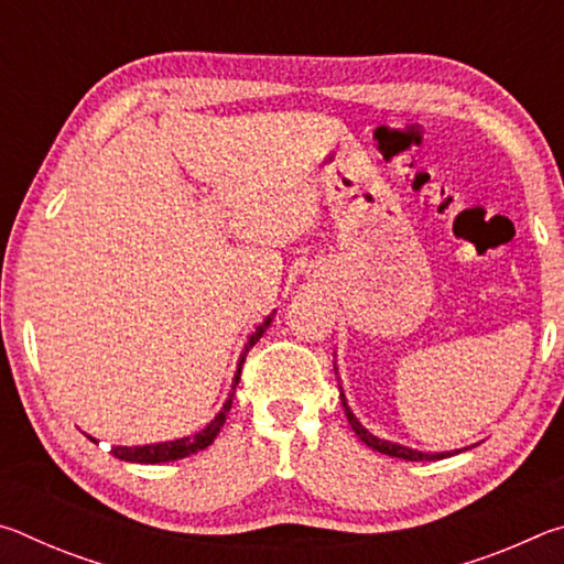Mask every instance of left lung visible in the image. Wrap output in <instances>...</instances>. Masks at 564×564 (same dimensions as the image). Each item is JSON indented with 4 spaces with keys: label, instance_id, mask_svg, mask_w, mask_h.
<instances>
[{
    "label": "left lung",
    "instance_id": "left-lung-1",
    "mask_svg": "<svg viewBox=\"0 0 564 564\" xmlns=\"http://www.w3.org/2000/svg\"><path fill=\"white\" fill-rule=\"evenodd\" d=\"M340 400H343V408H346V415H348V423L352 431H356V435L360 437L362 443H366L368 447H373V451L383 453V455H390V457H403V460H443V457H451L455 453L460 451H453V453H420V451H413V447H405V445H398V443H390V441H380V437H376L373 433H368L366 427L360 425V420L350 413V408L346 403V395H343L340 390Z\"/></svg>",
    "mask_w": 564,
    "mask_h": 564
}]
</instances>
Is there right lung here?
Listing matches in <instances>:
<instances>
[{
	"label": "right lung",
	"instance_id": "obj_1",
	"mask_svg": "<svg viewBox=\"0 0 564 564\" xmlns=\"http://www.w3.org/2000/svg\"><path fill=\"white\" fill-rule=\"evenodd\" d=\"M271 316L265 318L261 326H256V330L248 336L246 346H243V352L241 358H238V368H236V376H234V383H231V393H228L224 408L218 410V415L208 423L204 431H198L194 435L188 437H178V441H169V443H154V445H133V447H127V445H117L111 447V455L119 457V460H127V463H144V465H154V463H171V460H181V457L186 455H194L198 451H204V447L212 445L216 441V435L221 433V427L226 423V415L228 410H231V403H234V393H236V386L238 380H241V368H243V360H246V352L251 350L256 343H259V338L265 333V328L271 326ZM91 443H97V437H89Z\"/></svg>",
	"mask_w": 564,
	"mask_h": 564
}]
</instances>
